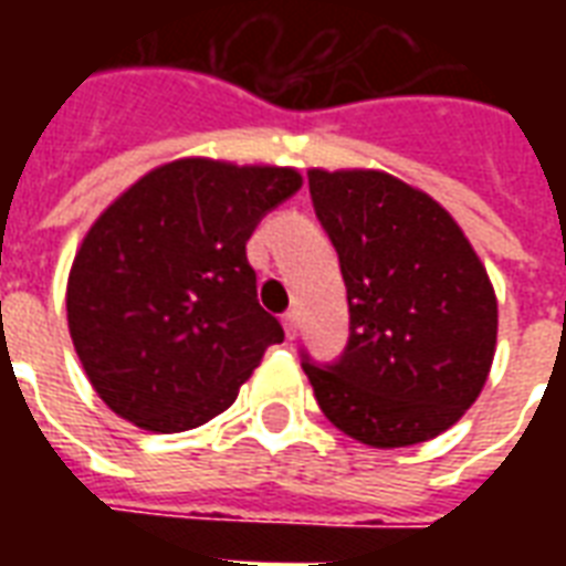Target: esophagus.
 <instances>
[{"label":"esophagus","mask_w":566,"mask_h":566,"mask_svg":"<svg viewBox=\"0 0 566 566\" xmlns=\"http://www.w3.org/2000/svg\"><path fill=\"white\" fill-rule=\"evenodd\" d=\"M282 324H284V333H287V339H296V327H300V315H296L294 308H291V312H284V315H282Z\"/></svg>","instance_id":"obj_1"}]
</instances>
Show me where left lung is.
Instances as JSON below:
<instances>
[{
    "label": "left lung",
    "mask_w": 566,
    "mask_h": 566,
    "mask_svg": "<svg viewBox=\"0 0 566 566\" xmlns=\"http://www.w3.org/2000/svg\"><path fill=\"white\" fill-rule=\"evenodd\" d=\"M348 291V345L303 355L321 412L373 449L439 437L475 403L497 345V296L437 199L376 169L308 172Z\"/></svg>",
    "instance_id": "1"
}]
</instances>
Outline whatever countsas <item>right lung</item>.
Returning <instances> with one entry per match:
<instances>
[{
	"instance_id": "obj_1",
	"label": "right lung",
	"mask_w": 566,
	"mask_h": 566,
	"mask_svg": "<svg viewBox=\"0 0 566 566\" xmlns=\"http://www.w3.org/2000/svg\"><path fill=\"white\" fill-rule=\"evenodd\" d=\"M303 185L287 166L185 157L96 218L66 287L69 333L105 406L181 433L233 406L284 331L258 303L245 242Z\"/></svg>"
}]
</instances>
